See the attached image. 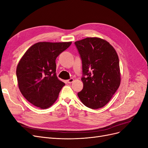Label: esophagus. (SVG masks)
I'll use <instances>...</instances> for the list:
<instances>
[{"instance_id": "obj_1", "label": "esophagus", "mask_w": 148, "mask_h": 148, "mask_svg": "<svg viewBox=\"0 0 148 148\" xmlns=\"http://www.w3.org/2000/svg\"><path fill=\"white\" fill-rule=\"evenodd\" d=\"M73 81H74V79H73V78H71V79H68V80H67V82H68V83H71Z\"/></svg>"}]
</instances>
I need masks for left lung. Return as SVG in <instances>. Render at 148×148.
<instances>
[{
    "mask_svg": "<svg viewBox=\"0 0 148 148\" xmlns=\"http://www.w3.org/2000/svg\"><path fill=\"white\" fill-rule=\"evenodd\" d=\"M74 43L82 62L83 88L78 97L88 108H101L110 101L120 84L116 51L98 37H87Z\"/></svg>",
    "mask_w": 148,
    "mask_h": 148,
    "instance_id": "8db88e82",
    "label": "left lung"
}]
</instances>
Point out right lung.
<instances>
[{
    "mask_svg": "<svg viewBox=\"0 0 148 148\" xmlns=\"http://www.w3.org/2000/svg\"><path fill=\"white\" fill-rule=\"evenodd\" d=\"M71 43L38 42L22 56L16 69L18 86L31 104L46 109L58 98L65 84L56 75V59Z\"/></svg>",
    "mask_w": 148,
    "mask_h": 148,
    "instance_id": "obj_1",
    "label": "right lung"
}]
</instances>
